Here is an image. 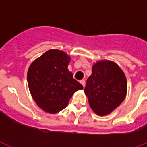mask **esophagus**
<instances>
[{
    "instance_id": "34e87169",
    "label": "esophagus",
    "mask_w": 147,
    "mask_h": 147,
    "mask_svg": "<svg viewBox=\"0 0 147 147\" xmlns=\"http://www.w3.org/2000/svg\"><path fill=\"white\" fill-rule=\"evenodd\" d=\"M80 83L82 84V86H83V87H84V86H85V81H84V80H81V81H80Z\"/></svg>"
}]
</instances>
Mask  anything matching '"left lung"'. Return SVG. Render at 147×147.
I'll return each mask as SVG.
<instances>
[{
    "instance_id": "left-lung-1",
    "label": "left lung",
    "mask_w": 147,
    "mask_h": 147,
    "mask_svg": "<svg viewBox=\"0 0 147 147\" xmlns=\"http://www.w3.org/2000/svg\"><path fill=\"white\" fill-rule=\"evenodd\" d=\"M90 108L97 115L111 113L125 99L127 81L125 74L117 64L101 60L92 68L84 88Z\"/></svg>"
}]
</instances>
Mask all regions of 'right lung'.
I'll use <instances>...</instances> for the list:
<instances>
[{
	"label": "right lung",
	"mask_w": 147,
	"mask_h": 147,
	"mask_svg": "<svg viewBox=\"0 0 147 147\" xmlns=\"http://www.w3.org/2000/svg\"><path fill=\"white\" fill-rule=\"evenodd\" d=\"M69 62L66 53L51 49L30 64L28 71L29 90L44 111L56 113L62 111L74 92L83 89L68 69Z\"/></svg>",
	"instance_id": "obj_1"
}]
</instances>
